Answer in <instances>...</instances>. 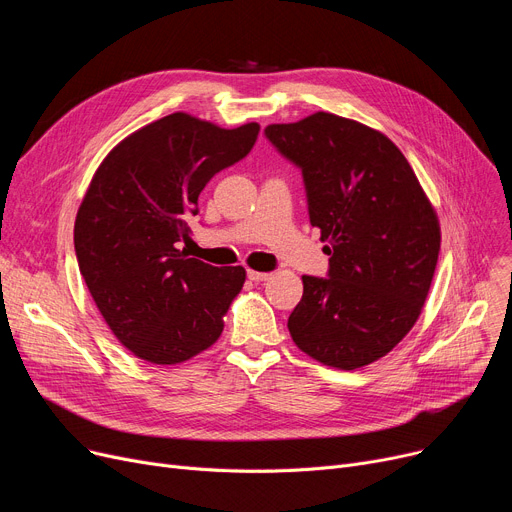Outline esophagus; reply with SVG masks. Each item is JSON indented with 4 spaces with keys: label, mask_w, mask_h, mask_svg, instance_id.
I'll use <instances>...</instances> for the list:
<instances>
[{
    "label": "esophagus",
    "mask_w": 512,
    "mask_h": 512,
    "mask_svg": "<svg viewBox=\"0 0 512 512\" xmlns=\"http://www.w3.org/2000/svg\"><path fill=\"white\" fill-rule=\"evenodd\" d=\"M247 278H249V280H253V282H263V280L270 278V274H267V272H255V270H247Z\"/></svg>",
    "instance_id": "34e87169"
}]
</instances>
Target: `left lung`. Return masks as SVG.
<instances>
[{"instance_id": "1", "label": "left lung", "mask_w": 512, "mask_h": 512, "mask_svg": "<svg viewBox=\"0 0 512 512\" xmlns=\"http://www.w3.org/2000/svg\"><path fill=\"white\" fill-rule=\"evenodd\" d=\"M303 174L328 278L303 276L288 330L303 353L338 369L378 361L407 336L432 286L440 226L400 149L328 112L263 130Z\"/></svg>"}]
</instances>
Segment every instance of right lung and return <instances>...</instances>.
Here are the masks:
<instances>
[{
	"label": "right lung",
	"instance_id": "obj_1",
	"mask_svg": "<svg viewBox=\"0 0 512 512\" xmlns=\"http://www.w3.org/2000/svg\"><path fill=\"white\" fill-rule=\"evenodd\" d=\"M259 124L224 130L170 114L132 132L103 159L74 224L91 297L137 357L174 365L205 351L245 284V267H213L182 242L205 184L247 157Z\"/></svg>",
	"mask_w": 512,
	"mask_h": 512
}]
</instances>
